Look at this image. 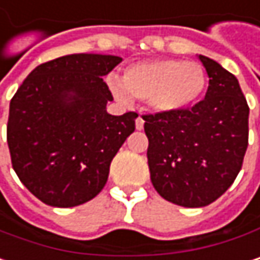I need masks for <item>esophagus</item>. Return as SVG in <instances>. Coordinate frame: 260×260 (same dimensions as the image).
Wrapping results in <instances>:
<instances>
[{"instance_id":"1","label":"esophagus","mask_w":260,"mask_h":260,"mask_svg":"<svg viewBox=\"0 0 260 260\" xmlns=\"http://www.w3.org/2000/svg\"><path fill=\"white\" fill-rule=\"evenodd\" d=\"M144 122H145V121H144L141 116H138V118H136V128H138V130H142V128H144Z\"/></svg>"}]
</instances>
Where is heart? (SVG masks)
I'll return each instance as SVG.
<instances>
[{"label": "heart", "instance_id": "b5f03b06", "mask_svg": "<svg viewBox=\"0 0 260 260\" xmlns=\"http://www.w3.org/2000/svg\"><path fill=\"white\" fill-rule=\"evenodd\" d=\"M115 97L128 102L132 97L146 102L160 114H174L187 109L202 95L207 76L204 67L196 61L154 59L128 67L122 82L109 81Z\"/></svg>", "mask_w": 260, "mask_h": 260}]
</instances>
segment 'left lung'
Here are the masks:
<instances>
[{
    "instance_id": "obj_1",
    "label": "left lung",
    "mask_w": 260,
    "mask_h": 260,
    "mask_svg": "<svg viewBox=\"0 0 260 260\" xmlns=\"http://www.w3.org/2000/svg\"><path fill=\"white\" fill-rule=\"evenodd\" d=\"M205 99L174 114L144 115L148 166L157 193L185 208L207 207L235 181L248 145V105L238 79L199 55Z\"/></svg>"
}]
</instances>
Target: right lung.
<instances>
[{"label": "right lung", "instance_id": "1", "mask_svg": "<svg viewBox=\"0 0 260 260\" xmlns=\"http://www.w3.org/2000/svg\"><path fill=\"white\" fill-rule=\"evenodd\" d=\"M122 58L73 53L36 67L10 102L7 144L22 184L43 204L82 205L105 187L136 112L108 114L103 81Z\"/></svg>", "mask_w": 260, "mask_h": 260}]
</instances>
